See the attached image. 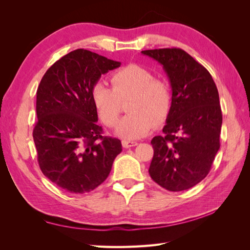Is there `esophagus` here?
I'll return each instance as SVG.
<instances>
[{
  "label": "esophagus",
  "mask_w": 250,
  "mask_h": 250,
  "mask_svg": "<svg viewBox=\"0 0 250 250\" xmlns=\"http://www.w3.org/2000/svg\"><path fill=\"white\" fill-rule=\"evenodd\" d=\"M138 145V142H131V141H122V146L124 148H130L133 146H137Z\"/></svg>",
  "instance_id": "1"
}]
</instances>
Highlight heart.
Returning <instances> with one entry per match:
<instances>
[{"label": "heart", "instance_id": "obj_1", "mask_svg": "<svg viewBox=\"0 0 250 250\" xmlns=\"http://www.w3.org/2000/svg\"><path fill=\"white\" fill-rule=\"evenodd\" d=\"M112 87L99 82L92 89V100L102 122L113 127L118 123L122 103L128 99L129 112L117 128L119 137L133 140L145 137L168 119L172 108L169 83L154 78L147 67L137 63L126 64L111 75Z\"/></svg>", "mask_w": 250, "mask_h": 250}]
</instances>
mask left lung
I'll return each mask as SVG.
<instances>
[{
  "instance_id": "obj_1",
  "label": "left lung",
  "mask_w": 250,
  "mask_h": 250,
  "mask_svg": "<svg viewBox=\"0 0 250 250\" xmlns=\"http://www.w3.org/2000/svg\"><path fill=\"white\" fill-rule=\"evenodd\" d=\"M163 65L172 87V108L165 135L151 141L149 174L171 192L188 190L206 177L220 148L222 112L208 71L178 48L142 51Z\"/></svg>"
}]
</instances>
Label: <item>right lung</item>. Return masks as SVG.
Masks as SVG:
<instances>
[{
	"instance_id": "add662e5",
	"label": "right lung",
	"mask_w": 250,
	"mask_h": 250,
	"mask_svg": "<svg viewBox=\"0 0 250 250\" xmlns=\"http://www.w3.org/2000/svg\"><path fill=\"white\" fill-rule=\"evenodd\" d=\"M121 62L84 49L64 55L43 75L36 93L33 140L43 175L73 194L90 192L109 175L121 141L103 137L92 89Z\"/></svg>"
}]
</instances>
